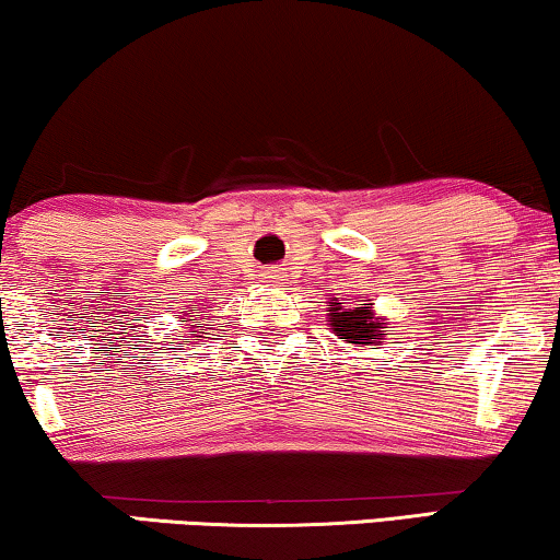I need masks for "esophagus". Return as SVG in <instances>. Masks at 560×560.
Returning <instances> with one entry per match:
<instances>
[{
    "instance_id": "34e87169",
    "label": "esophagus",
    "mask_w": 560,
    "mask_h": 560,
    "mask_svg": "<svg viewBox=\"0 0 560 560\" xmlns=\"http://www.w3.org/2000/svg\"><path fill=\"white\" fill-rule=\"evenodd\" d=\"M259 280H262V282H278L280 272L278 270H262V272H259Z\"/></svg>"
}]
</instances>
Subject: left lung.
Masks as SVG:
<instances>
[{
    "label": "left lung",
    "instance_id": "8db88e82",
    "mask_svg": "<svg viewBox=\"0 0 560 560\" xmlns=\"http://www.w3.org/2000/svg\"><path fill=\"white\" fill-rule=\"evenodd\" d=\"M326 318L331 326L334 336H339L349 343V347H382L387 339V331L393 328V320L387 316H380L374 311L372 301H328Z\"/></svg>",
    "mask_w": 560,
    "mask_h": 560
}]
</instances>
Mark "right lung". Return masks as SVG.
Masks as SVG:
<instances>
[{"label": "right lung", "mask_w": 560, "mask_h": 560, "mask_svg": "<svg viewBox=\"0 0 560 560\" xmlns=\"http://www.w3.org/2000/svg\"><path fill=\"white\" fill-rule=\"evenodd\" d=\"M183 316H188V313H183ZM188 320H190V324H186V326L190 328V336H196V334H203V331H206V328H201V326H198V318H194V316H188Z\"/></svg>", "instance_id": "right-lung-1"}]
</instances>
